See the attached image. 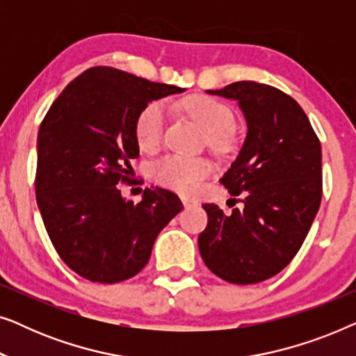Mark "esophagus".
Instances as JSON below:
<instances>
[{
  "label": "esophagus",
  "mask_w": 356,
  "mask_h": 356,
  "mask_svg": "<svg viewBox=\"0 0 356 356\" xmlns=\"http://www.w3.org/2000/svg\"><path fill=\"white\" fill-rule=\"evenodd\" d=\"M181 201H183V206L184 207H193V206H196V201H193V199H189V197H181Z\"/></svg>",
  "instance_id": "1"
}]
</instances>
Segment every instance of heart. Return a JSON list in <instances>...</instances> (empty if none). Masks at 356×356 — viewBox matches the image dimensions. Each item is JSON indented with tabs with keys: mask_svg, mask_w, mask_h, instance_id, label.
Here are the masks:
<instances>
[{
	"mask_svg": "<svg viewBox=\"0 0 356 356\" xmlns=\"http://www.w3.org/2000/svg\"><path fill=\"white\" fill-rule=\"evenodd\" d=\"M183 108L201 126L212 147L220 149L227 143V131L233 123V113L225 104L207 95H191L183 102ZM167 106L162 102L149 104L136 120V140L143 150H152L162 140ZM211 172V165L204 159H186L168 155L154 165V178L177 191L189 193Z\"/></svg>",
	"mask_w": 356,
	"mask_h": 356,
	"instance_id": "b5f03b06",
	"label": "heart"
}]
</instances>
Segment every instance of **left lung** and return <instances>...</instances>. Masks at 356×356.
Returning <instances> with one entry per match:
<instances>
[{
  "label": "left lung",
  "instance_id": "left-lung-1",
  "mask_svg": "<svg viewBox=\"0 0 356 356\" xmlns=\"http://www.w3.org/2000/svg\"><path fill=\"white\" fill-rule=\"evenodd\" d=\"M207 94L236 100L248 133L220 179L243 207L225 213L202 204L209 222L199 251L220 279L257 284L289 266L313 225L323 197L321 143L303 108L275 87L240 81Z\"/></svg>",
  "mask_w": 356,
  "mask_h": 356
}]
</instances>
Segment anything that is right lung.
<instances>
[{
  "label": "right lung",
  "mask_w": 356,
  "mask_h": 356,
  "mask_svg": "<svg viewBox=\"0 0 356 356\" xmlns=\"http://www.w3.org/2000/svg\"><path fill=\"white\" fill-rule=\"evenodd\" d=\"M108 66L65 87L37 138L35 194L48 236L66 266L90 282L128 280L149 262L155 238L183 209L177 194L145 189L140 202L121 196L129 160L139 157L134 126L152 100L181 94Z\"/></svg>",
  "instance_id": "obj_1"
}]
</instances>
